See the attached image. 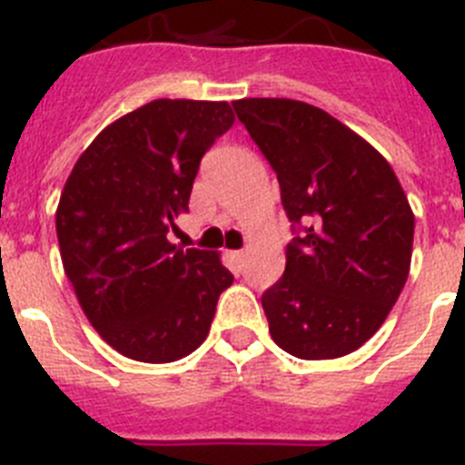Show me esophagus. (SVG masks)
Instances as JSON below:
<instances>
[{
	"mask_svg": "<svg viewBox=\"0 0 465 465\" xmlns=\"http://www.w3.org/2000/svg\"><path fill=\"white\" fill-rule=\"evenodd\" d=\"M230 258H232V261H237V262H242V261H244V251H232V253H230Z\"/></svg>",
	"mask_w": 465,
	"mask_h": 465,
	"instance_id": "1",
	"label": "esophagus"
}]
</instances>
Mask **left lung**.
<instances>
[{
  "instance_id": "obj_1",
  "label": "left lung",
  "mask_w": 465,
  "mask_h": 465,
  "mask_svg": "<svg viewBox=\"0 0 465 465\" xmlns=\"http://www.w3.org/2000/svg\"><path fill=\"white\" fill-rule=\"evenodd\" d=\"M281 186L292 223L285 272L262 292L270 334L300 360L357 351L411 272L415 216L391 165L325 110L292 99L232 104Z\"/></svg>"
}]
</instances>
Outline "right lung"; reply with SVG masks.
Listing matches in <instances>:
<instances>
[{"instance_id":"1","label":"right lung","mask_w":465,"mask_h":465,"mask_svg":"<svg viewBox=\"0 0 465 465\" xmlns=\"http://www.w3.org/2000/svg\"><path fill=\"white\" fill-rule=\"evenodd\" d=\"M235 114L225 101L159 99L105 126L59 198L64 272L94 330L131 360L165 364L207 339L232 274L214 251L168 240L200 159Z\"/></svg>"}]
</instances>
